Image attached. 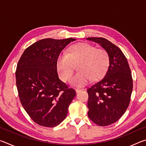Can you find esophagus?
<instances>
[{"instance_id": "1", "label": "esophagus", "mask_w": 146, "mask_h": 146, "mask_svg": "<svg viewBox=\"0 0 146 146\" xmlns=\"http://www.w3.org/2000/svg\"><path fill=\"white\" fill-rule=\"evenodd\" d=\"M82 90H81V89H76L75 90V91H76V93H80L81 91H82Z\"/></svg>"}]
</instances>
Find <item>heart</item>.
Segmentation results:
<instances>
[{
    "label": "heart",
    "instance_id": "obj_1",
    "mask_svg": "<svg viewBox=\"0 0 146 146\" xmlns=\"http://www.w3.org/2000/svg\"><path fill=\"white\" fill-rule=\"evenodd\" d=\"M76 73L71 79V85L83 87L90 82L100 78L107 70L108 53L88 43L71 46L66 53H61L56 62L57 73L62 80L68 81L73 71V64H77Z\"/></svg>",
    "mask_w": 146,
    "mask_h": 146
}]
</instances>
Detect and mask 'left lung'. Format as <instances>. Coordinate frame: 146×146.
<instances>
[{
  "label": "left lung",
  "mask_w": 146,
  "mask_h": 146,
  "mask_svg": "<svg viewBox=\"0 0 146 146\" xmlns=\"http://www.w3.org/2000/svg\"><path fill=\"white\" fill-rule=\"evenodd\" d=\"M108 53L110 65L104 77L88 89V117L106 126L122 117L129 106L133 90L131 72L127 58L114 44L102 37H89Z\"/></svg>",
  "instance_id": "obj_1"
}]
</instances>
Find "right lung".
Listing matches in <instances>:
<instances>
[{
	"label": "right lung",
	"mask_w": 146,
	"mask_h": 146,
	"mask_svg": "<svg viewBox=\"0 0 146 146\" xmlns=\"http://www.w3.org/2000/svg\"><path fill=\"white\" fill-rule=\"evenodd\" d=\"M75 40L42 39L25 49L17 64L20 100L31 119L42 126L53 127L62 122L76 95L59 79L56 67L61 51Z\"/></svg>",
	"instance_id": "add662e5"
}]
</instances>
